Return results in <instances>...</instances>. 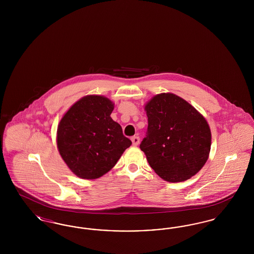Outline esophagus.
<instances>
[{
    "instance_id": "esophagus-1",
    "label": "esophagus",
    "mask_w": 254,
    "mask_h": 254,
    "mask_svg": "<svg viewBox=\"0 0 254 254\" xmlns=\"http://www.w3.org/2000/svg\"><path fill=\"white\" fill-rule=\"evenodd\" d=\"M131 141H132L133 145H138L140 144V138L138 136L131 137Z\"/></svg>"
}]
</instances>
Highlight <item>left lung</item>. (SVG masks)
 <instances>
[{
	"label": "left lung",
	"mask_w": 254,
	"mask_h": 254,
	"mask_svg": "<svg viewBox=\"0 0 254 254\" xmlns=\"http://www.w3.org/2000/svg\"><path fill=\"white\" fill-rule=\"evenodd\" d=\"M145 109L148 126L140 148L149 166L166 181L190 179L203 168L210 151L211 133L205 118L172 93L153 97Z\"/></svg>",
	"instance_id": "8db88e82"
}]
</instances>
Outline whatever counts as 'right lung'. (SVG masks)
Wrapping results in <instances>:
<instances>
[{
    "label": "right lung",
    "instance_id": "obj_1",
    "mask_svg": "<svg viewBox=\"0 0 254 254\" xmlns=\"http://www.w3.org/2000/svg\"><path fill=\"white\" fill-rule=\"evenodd\" d=\"M113 109L108 98L90 95L76 102L62 118L57 130L58 149L78 177L103 176L131 145L121 126L111 119Z\"/></svg>",
    "mask_w": 254,
    "mask_h": 254
}]
</instances>
